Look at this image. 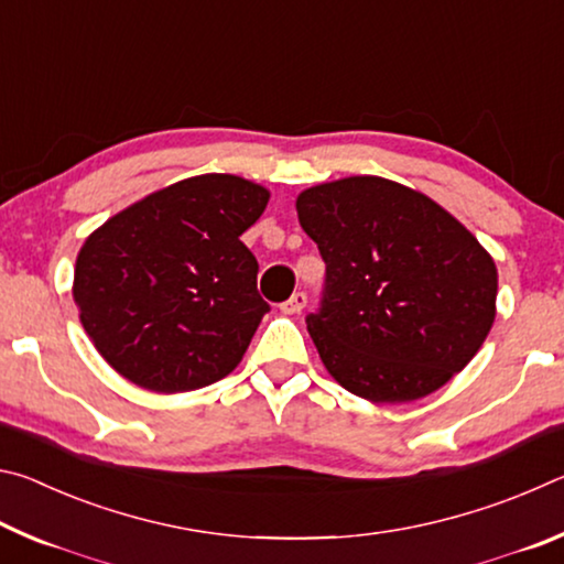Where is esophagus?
Masks as SVG:
<instances>
[{"mask_svg":"<svg viewBox=\"0 0 564 564\" xmlns=\"http://www.w3.org/2000/svg\"><path fill=\"white\" fill-rule=\"evenodd\" d=\"M305 303H308V295L303 291H295L289 301L281 303V311L283 313H301L305 308Z\"/></svg>","mask_w":564,"mask_h":564,"instance_id":"1","label":"esophagus"}]
</instances>
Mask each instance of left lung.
<instances>
[{
	"label": "left lung",
	"mask_w": 564,
	"mask_h": 564,
	"mask_svg": "<svg viewBox=\"0 0 564 564\" xmlns=\"http://www.w3.org/2000/svg\"><path fill=\"white\" fill-rule=\"evenodd\" d=\"M303 231L326 261L308 333L323 366L370 403L443 388L488 338L498 269L433 198L380 176L305 188Z\"/></svg>",
	"instance_id": "obj_1"
}]
</instances>
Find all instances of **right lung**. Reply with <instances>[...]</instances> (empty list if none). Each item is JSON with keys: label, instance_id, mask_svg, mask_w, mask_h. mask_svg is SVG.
<instances>
[{"label": "right lung", "instance_id": "1", "mask_svg": "<svg viewBox=\"0 0 564 564\" xmlns=\"http://www.w3.org/2000/svg\"><path fill=\"white\" fill-rule=\"evenodd\" d=\"M269 204L263 186L204 174L141 198L84 241L74 301L101 358L154 393H186L241 362L271 305L241 241Z\"/></svg>", "mask_w": 564, "mask_h": 564}]
</instances>
